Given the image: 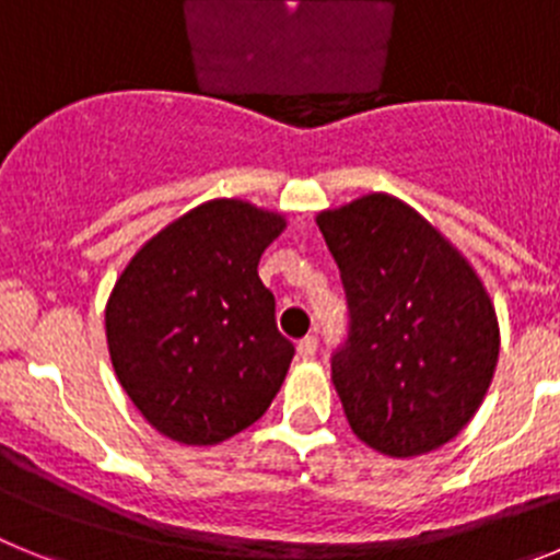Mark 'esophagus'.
Here are the masks:
<instances>
[{
    "mask_svg": "<svg viewBox=\"0 0 560 560\" xmlns=\"http://www.w3.org/2000/svg\"><path fill=\"white\" fill-rule=\"evenodd\" d=\"M296 353H300V359L303 361H311L316 355V336H305V339H300V345H296Z\"/></svg>",
    "mask_w": 560,
    "mask_h": 560,
    "instance_id": "obj_1",
    "label": "esophagus"
}]
</instances>
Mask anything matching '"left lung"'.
Returning <instances> with one entry per match:
<instances>
[{
  "mask_svg": "<svg viewBox=\"0 0 560 560\" xmlns=\"http://www.w3.org/2000/svg\"><path fill=\"white\" fill-rule=\"evenodd\" d=\"M316 224L348 296V339L330 378L350 429L387 457L434 452L491 387V296L446 237L387 192L319 212Z\"/></svg>",
  "mask_w": 560,
  "mask_h": 560,
  "instance_id": "8db88e82",
  "label": "left lung"
}]
</instances>
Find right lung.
<instances>
[{"label":"right lung","mask_w":560,"mask_h":560,"mask_svg":"<svg viewBox=\"0 0 560 560\" xmlns=\"http://www.w3.org/2000/svg\"><path fill=\"white\" fill-rule=\"evenodd\" d=\"M285 219L212 199L142 246L106 303L114 373L156 432L215 446L244 432L280 393L294 345L257 277Z\"/></svg>","instance_id":"1"}]
</instances>
